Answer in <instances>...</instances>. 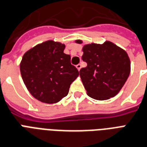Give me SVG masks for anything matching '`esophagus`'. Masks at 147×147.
<instances>
[{"label": "esophagus", "mask_w": 147, "mask_h": 147, "mask_svg": "<svg viewBox=\"0 0 147 147\" xmlns=\"http://www.w3.org/2000/svg\"><path fill=\"white\" fill-rule=\"evenodd\" d=\"M76 67H77V70H80V69H81V64H77V66H76Z\"/></svg>", "instance_id": "34e87169"}]
</instances>
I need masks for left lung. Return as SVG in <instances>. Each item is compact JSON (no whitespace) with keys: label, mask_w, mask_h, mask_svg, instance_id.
I'll return each mask as SVG.
<instances>
[{"label":"left lung","mask_w":147,"mask_h":147,"mask_svg":"<svg viewBox=\"0 0 147 147\" xmlns=\"http://www.w3.org/2000/svg\"><path fill=\"white\" fill-rule=\"evenodd\" d=\"M83 51L82 60L87 66L80 69V76L89 96L104 100L117 95L130 73L127 52L110 41L86 44Z\"/></svg>","instance_id":"left-lung-1"}]
</instances>
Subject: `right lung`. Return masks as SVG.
Here are the masks:
<instances>
[{
    "instance_id": "obj_1",
    "label": "right lung",
    "mask_w": 147,
    "mask_h": 147,
    "mask_svg": "<svg viewBox=\"0 0 147 147\" xmlns=\"http://www.w3.org/2000/svg\"><path fill=\"white\" fill-rule=\"evenodd\" d=\"M65 45L47 40L27 51L20 70L24 83L31 95L46 103H55L68 94L79 71L63 53Z\"/></svg>"
}]
</instances>
